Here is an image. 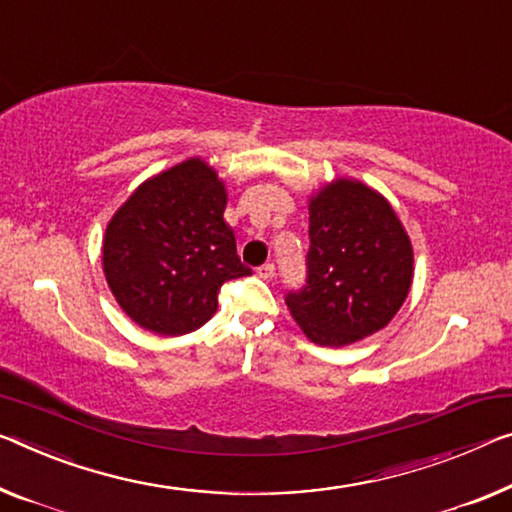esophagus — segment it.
I'll return each mask as SVG.
<instances>
[{
    "instance_id": "1",
    "label": "esophagus",
    "mask_w": 512,
    "mask_h": 512,
    "mask_svg": "<svg viewBox=\"0 0 512 512\" xmlns=\"http://www.w3.org/2000/svg\"><path fill=\"white\" fill-rule=\"evenodd\" d=\"M256 274H258V277H261V279H265V281H272L274 274H277V267H274L272 263H265V265L258 267Z\"/></svg>"
}]
</instances>
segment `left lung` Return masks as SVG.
<instances>
[{
  "label": "left lung",
  "mask_w": 512,
  "mask_h": 512,
  "mask_svg": "<svg viewBox=\"0 0 512 512\" xmlns=\"http://www.w3.org/2000/svg\"><path fill=\"white\" fill-rule=\"evenodd\" d=\"M306 286L290 290V316L306 338L341 348L366 338L403 306L414 251L391 203L359 180L336 178L309 201Z\"/></svg>",
  "instance_id": "8db88e82"
}]
</instances>
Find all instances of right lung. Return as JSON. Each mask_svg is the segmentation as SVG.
<instances>
[{
	"instance_id": "obj_1",
	"label": "right lung",
	"mask_w": 512,
	"mask_h": 512,
	"mask_svg": "<svg viewBox=\"0 0 512 512\" xmlns=\"http://www.w3.org/2000/svg\"><path fill=\"white\" fill-rule=\"evenodd\" d=\"M224 208L217 171L190 157L141 183L114 212L102 238V270L139 327L190 334L217 311L222 283L251 274Z\"/></svg>"
}]
</instances>
